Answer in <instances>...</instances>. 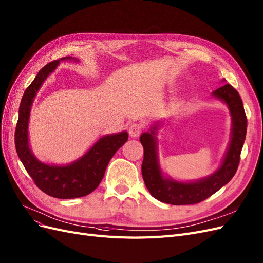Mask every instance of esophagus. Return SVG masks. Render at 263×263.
<instances>
[{"instance_id": "34e87169", "label": "esophagus", "mask_w": 263, "mask_h": 263, "mask_svg": "<svg viewBox=\"0 0 263 263\" xmlns=\"http://www.w3.org/2000/svg\"><path fill=\"white\" fill-rule=\"evenodd\" d=\"M141 130H142V125L141 124H139V123H133L129 126L128 133H129L130 137L135 138V137H138L139 134L141 133Z\"/></svg>"}]
</instances>
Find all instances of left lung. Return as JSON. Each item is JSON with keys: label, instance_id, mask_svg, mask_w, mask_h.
Returning <instances> with one entry per match:
<instances>
[{"label": "left lung", "instance_id": "left-lung-1", "mask_svg": "<svg viewBox=\"0 0 263 263\" xmlns=\"http://www.w3.org/2000/svg\"><path fill=\"white\" fill-rule=\"evenodd\" d=\"M212 95L229 105L233 128L230 147L222 165L211 176L195 183H180L163 177L157 155V138L155 136L157 126L150 133H143L140 136V142L143 147L142 178L150 194L161 202L174 205L199 203L228 184L236 173L247 133V117L241 98L237 90L230 84L214 90Z\"/></svg>", "mask_w": 263, "mask_h": 263}]
</instances>
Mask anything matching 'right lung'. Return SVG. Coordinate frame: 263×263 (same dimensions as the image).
Returning a JSON list of instances; mask_svg holds the SVG:
<instances>
[{
    "label": "right lung",
    "mask_w": 263,
    "mask_h": 263,
    "mask_svg": "<svg viewBox=\"0 0 263 263\" xmlns=\"http://www.w3.org/2000/svg\"><path fill=\"white\" fill-rule=\"evenodd\" d=\"M71 58H62L61 60ZM60 60L43 66L32 83L25 90L20 105V115L15 130V147L23 165L34 184L47 195L59 199H73L92 193L101 183L108 162L123 144L128 134L104 136L90 148L84 157L66 166L48 165L33 157L28 146V121L33 98L50 73L57 68Z\"/></svg>",
    "instance_id": "add662e5"
}]
</instances>
